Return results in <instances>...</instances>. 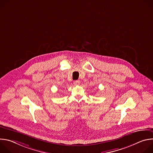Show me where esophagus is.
<instances>
[{
	"label": "esophagus",
	"instance_id": "obj_1",
	"mask_svg": "<svg viewBox=\"0 0 153 153\" xmlns=\"http://www.w3.org/2000/svg\"><path fill=\"white\" fill-rule=\"evenodd\" d=\"M74 85H79L80 84V81L79 80H76L74 82Z\"/></svg>",
	"mask_w": 153,
	"mask_h": 153
}]
</instances>
